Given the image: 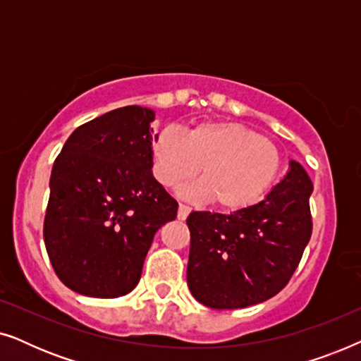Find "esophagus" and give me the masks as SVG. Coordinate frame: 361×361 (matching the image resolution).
Returning <instances> with one entry per match:
<instances>
[{
  "mask_svg": "<svg viewBox=\"0 0 361 361\" xmlns=\"http://www.w3.org/2000/svg\"><path fill=\"white\" fill-rule=\"evenodd\" d=\"M190 214V207H187L184 204H179V212H177V219L179 220H185L187 215Z\"/></svg>",
  "mask_w": 361,
  "mask_h": 361,
  "instance_id": "1",
  "label": "esophagus"
}]
</instances>
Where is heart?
I'll return each mask as SVG.
<instances>
[{"mask_svg":"<svg viewBox=\"0 0 361 361\" xmlns=\"http://www.w3.org/2000/svg\"><path fill=\"white\" fill-rule=\"evenodd\" d=\"M152 171L166 187L192 179L180 194L224 210L255 204L279 172V151L258 133L233 121H205L185 133L164 128L152 141Z\"/></svg>","mask_w":361,"mask_h":361,"instance_id":"obj_1","label":"heart"}]
</instances>
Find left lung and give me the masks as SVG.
<instances>
[{
  "instance_id": "8db88e82",
  "label": "left lung",
  "mask_w": 361,
  "mask_h": 361,
  "mask_svg": "<svg viewBox=\"0 0 361 361\" xmlns=\"http://www.w3.org/2000/svg\"><path fill=\"white\" fill-rule=\"evenodd\" d=\"M314 185L299 162L258 204L187 216L190 253L187 284L212 309H243L284 289L312 235L309 199Z\"/></svg>"
}]
</instances>
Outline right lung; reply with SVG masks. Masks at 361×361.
I'll return each instance as SVG.
<instances>
[{"label":"right lung","instance_id":"right-lung-1","mask_svg":"<svg viewBox=\"0 0 361 361\" xmlns=\"http://www.w3.org/2000/svg\"><path fill=\"white\" fill-rule=\"evenodd\" d=\"M154 111L123 106L78 126L54 162L44 241L68 289L113 299L131 293L156 231L177 202L152 176Z\"/></svg>","mask_w":361,"mask_h":361}]
</instances>
